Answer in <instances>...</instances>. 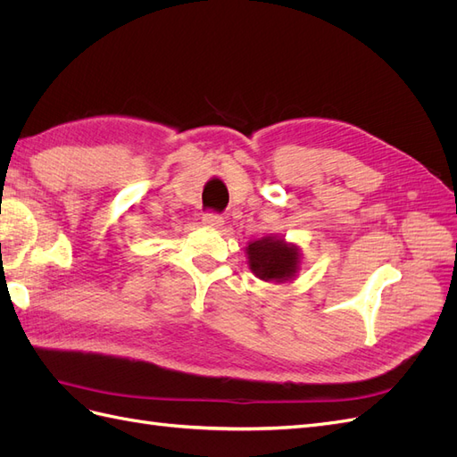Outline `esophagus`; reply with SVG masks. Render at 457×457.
<instances>
[{
    "label": "esophagus",
    "mask_w": 457,
    "mask_h": 457,
    "mask_svg": "<svg viewBox=\"0 0 457 457\" xmlns=\"http://www.w3.org/2000/svg\"><path fill=\"white\" fill-rule=\"evenodd\" d=\"M223 225H225V220L220 215H217V213L204 215V227L213 228V230H220V228H223Z\"/></svg>",
    "instance_id": "1"
}]
</instances>
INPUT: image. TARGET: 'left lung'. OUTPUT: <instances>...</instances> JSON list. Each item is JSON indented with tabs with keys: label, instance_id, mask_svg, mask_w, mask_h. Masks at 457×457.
<instances>
[{
	"label": "left lung",
	"instance_id": "obj_1",
	"mask_svg": "<svg viewBox=\"0 0 457 457\" xmlns=\"http://www.w3.org/2000/svg\"><path fill=\"white\" fill-rule=\"evenodd\" d=\"M247 265L259 280L286 284L295 278L301 267V250L280 237H262L245 247Z\"/></svg>",
	"mask_w": 457,
	"mask_h": 457
}]
</instances>
